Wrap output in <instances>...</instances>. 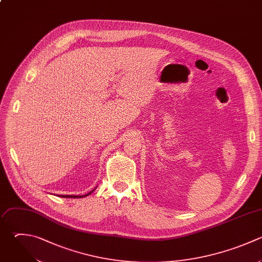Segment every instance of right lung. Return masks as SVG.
<instances>
[{"label": "right lung", "mask_w": 262, "mask_h": 262, "mask_svg": "<svg viewBox=\"0 0 262 262\" xmlns=\"http://www.w3.org/2000/svg\"><path fill=\"white\" fill-rule=\"evenodd\" d=\"M93 191V190H92ZM91 191V192H92ZM91 192H89V193H87V194H85V195H60L61 198H74V199H76V198H84V196H87V195H89Z\"/></svg>", "instance_id": "1"}]
</instances>
